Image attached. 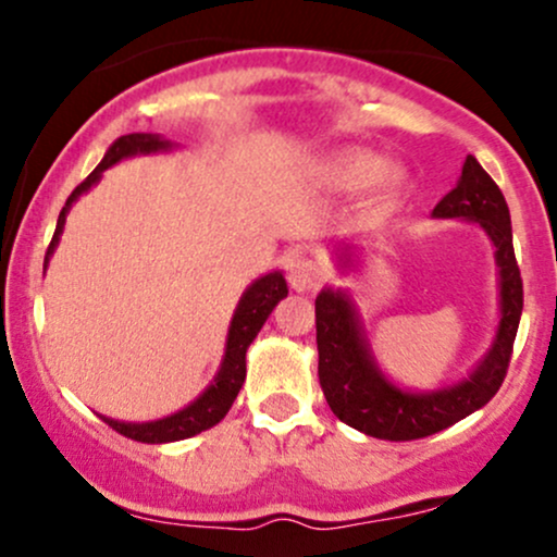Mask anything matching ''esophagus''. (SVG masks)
<instances>
[{"label":"esophagus","instance_id":"obj_1","mask_svg":"<svg viewBox=\"0 0 557 557\" xmlns=\"http://www.w3.org/2000/svg\"><path fill=\"white\" fill-rule=\"evenodd\" d=\"M324 274H327V270H324L322 261L298 259V261H293V264H290L287 280H290L293 290L306 293V290H314V287L324 280Z\"/></svg>","mask_w":557,"mask_h":557}]
</instances>
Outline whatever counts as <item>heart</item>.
I'll return each mask as SVG.
<instances>
[{
    "mask_svg": "<svg viewBox=\"0 0 557 557\" xmlns=\"http://www.w3.org/2000/svg\"><path fill=\"white\" fill-rule=\"evenodd\" d=\"M380 159L374 154H367V151H350V154L337 159L335 181L341 183L343 188H363V185H369L376 175H380ZM398 181V172L385 170V175H382V188L393 190Z\"/></svg>",
    "mask_w": 557,
    "mask_h": 557,
    "instance_id": "b5f03b06",
    "label": "heart"
}]
</instances>
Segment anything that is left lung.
I'll return each instance as SVG.
<instances>
[{
    "label": "left lung",
    "mask_w": 557,
    "mask_h": 557,
    "mask_svg": "<svg viewBox=\"0 0 557 557\" xmlns=\"http://www.w3.org/2000/svg\"><path fill=\"white\" fill-rule=\"evenodd\" d=\"M437 220L476 222L495 246L500 272V324L479 367L466 380L432 393H411L387 380L374 363L372 348L361 332V319L345 290L324 287L317 296L319 385L332 413L348 426L376 440H419L487 406L508 372L516 332L523 309V283L513 253V230L503 190L474 157H466L456 188L434 207ZM345 246L341 264H350Z\"/></svg>",
    "instance_id": "obj_1"
}]
</instances>
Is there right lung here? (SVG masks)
<instances>
[{
  "label": "right lung",
  "mask_w": 557,
  "mask_h": 557,
  "mask_svg": "<svg viewBox=\"0 0 557 557\" xmlns=\"http://www.w3.org/2000/svg\"><path fill=\"white\" fill-rule=\"evenodd\" d=\"M172 144L164 140L157 133H131V136H120L114 144L107 149L104 159L99 162L91 175L83 181L73 194L67 196L65 207H62L60 220H57V230L54 238L47 248V259L54 253L57 243H60L62 227H65L67 212L78 198L91 190V185L99 183L101 172L110 170L112 164L123 162V159H131L136 154H159V151H170ZM287 296V283L283 277V272H270L264 277H259L257 283H251L246 287L238 300V309H235L233 322H230L227 330V343H225V359H222L220 372H216L214 382L203 389L198 398L185 406L183 411L172 413V417L157 419V421H144V424H133V421H117L110 417H101L104 424H110L114 432L125 434V437L138 440V443H149V445H162V443H177V440L194 437V434L209 430V426L220 424L225 419V413L233 406V400L238 398L243 380H246V350L248 345L253 343V337L259 335V330L264 327L267 317L272 314L274 306L280 304Z\"/></svg>",
  "instance_id": "add662e5"
}]
</instances>
